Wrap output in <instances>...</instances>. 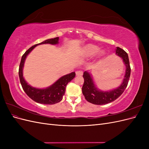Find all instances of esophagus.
Masks as SVG:
<instances>
[{
	"label": "esophagus",
	"mask_w": 149,
	"mask_h": 149,
	"mask_svg": "<svg viewBox=\"0 0 149 149\" xmlns=\"http://www.w3.org/2000/svg\"><path fill=\"white\" fill-rule=\"evenodd\" d=\"M83 74V72L81 70H78L76 71V74L77 76H81Z\"/></svg>",
	"instance_id": "1"
}]
</instances>
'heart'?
I'll use <instances>...</instances> for the list:
<instances>
[{"instance_id": "1", "label": "heart", "mask_w": 149, "mask_h": 149, "mask_svg": "<svg viewBox=\"0 0 149 149\" xmlns=\"http://www.w3.org/2000/svg\"><path fill=\"white\" fill-rule=\"evenodd\" d=\"M100 47H99L97 45H96L94 44H87L83 48L82 52L86 56H94V55L98 52V55H103L104 54V52L103 51H100Z\"/></svg>"}]
</instances>
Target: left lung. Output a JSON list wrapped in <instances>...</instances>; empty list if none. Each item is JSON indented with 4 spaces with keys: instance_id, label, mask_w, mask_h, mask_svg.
<instances>
[{
    "instance_id": "8db88e82",
    "label": "left lung",
    "mask_w": 149,
    "mask_h": 149,
    "mask_svg": "<svg viewBox=\"0 0 149 149\" xmlns=\"http://www.w3.org/2000/svg\"><path fill=\"white\" fill-rule=\"evenodd\" d=\"M115 52L117 56L122 58L125 66V75L123 82L119 87L116 89L104 91L96 87L92 74L88 71H85L83 76L84 82L82 88V92L87 101L96 105L106 104L118 99L127 87L130 74V67L128 55L124 49L119 47H117Z\"/></svg>"
}]
</instances>
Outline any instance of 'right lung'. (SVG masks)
<instances>
[{"mask_svg":"<svg viewBox=\"0 0 149 149\" xmlns=\"http://www.w3.org/2000/svg\"><path fill=\"white\" fill-rule=\"evenodd\" d=\"M59 37L50 38L45 40L42 43L36 44L26 51L22 57L19 66V74L20 83L24 91L31 100L38 103L43 104H54L61 101L65 94L67 84L75 77V72L64 75L58 79L53 84L46 88H37L31 86L26 81L23 76V69L26 56L33 50V48L39 45L51 44L56 45L59 43Z\"/></svg>","mask_w":149,"mask_h":149,"instance_id":"1","label":"right lung"}]
</instances>
